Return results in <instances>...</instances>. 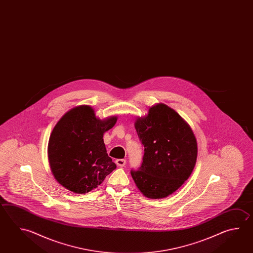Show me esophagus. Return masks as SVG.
I'll return each mask as SVG.
<instances>
[{"mask_svg":"<svg viewBox=\"0 0 253 253\" xmlns=\"http://www.w3.org/2000/svg\"><path fill=\"white\" fill-rule=\"evenodd\" d=\"M115 164L118 167H124L126 165V160L125 159H116L115 160Z\"/></svg>","mask_w":253,"mask_h":253,"instance_id":"34e87169","label":"esophagus"}]
</instances>
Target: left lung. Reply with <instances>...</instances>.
<instances>
[{
  "label": "left lung",
  "instance_id": "1",
  "mask_svg": "<svg viewBox=\"0 0 253 253\" xmlns=\"http://www.w3.org/2000/svg\"><path fill=\"white\" fill-rule=\"evenodd\" d=\"M135 129L144 146L141 166L130 170L136 185L152 199L172 194L195 167L198 148L190 126L174 110L159 104L136 121Z\"/></svg>",
  "mask_w": 253,
  "mask_h": 253
}]
</instances>
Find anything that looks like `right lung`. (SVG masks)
I'll return each mask as SVG.
<instances>
[{"label":"right lung","instance_id":"obj_1","mask_svg":"<svg viewBox=\"0 0 253 253\" xmlns=\"http://www.w3.org/2000/svg\"><path fill=\"white\" fill-rule=\"evenodd\" d=\"M117 121L95 118L90 106L70 110L54 126L48 143L53 176L75 193L92 191L113 172L116 165L108 157L103 135Z\"/></svg>","mask_w":253,"mask_h":253}]
</instances>
